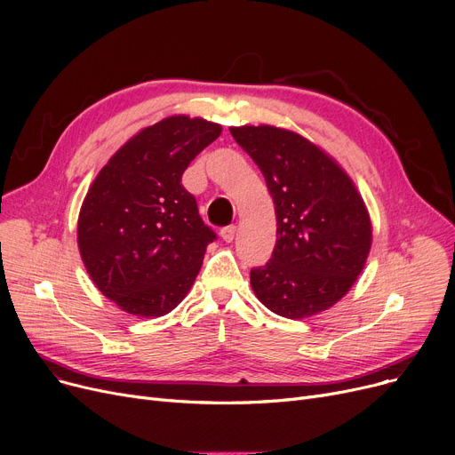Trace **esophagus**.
I'll use <instances>...</instances> for the list:
<instances>
[{"label":"esophagus","instance_id":"34e87169","mask_svg":"<svg viewBox=\"0 0 455 455\" xmlns=\"http://www.w3.org/2000/svg\"><path fill=\"white\" fill-rule=\"evenodd\" d=\"M234 235H235V227H234V225L225 227V228L221 230V237H223V242H227V243H230V242L234 240Z\"/></svg>","mask_w":455,"mask_h":455}]
</instances>
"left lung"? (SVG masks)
Returning a JSON list of instances; mask_svg holds the SVG:
<instances>
[{"instance_id":"1","label":"left lung","mask_w":455,"mask_h":455,"mask_svg":"<svg viewBox=\"0 0 455 455\" xmlns=\"http://www.w3.org/2000/svg\"><path fill=\"white\" fill-rule=\"evenodd\" d=\"M256 162L275 201L276 245L251 271L258 300L288 319L339 302L362 275L372 245L365 201L343 167L314 141L275 125L230 127Z\"/></svg>"}]
</instances>
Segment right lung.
I'll return each instance as SVG.
<instances>
[{"mask_svg":"<svg viewBox=\"0 0 455 455\" xmlns=\"http://www.w3.org/2000/svg\"><path fill=\"white\" fill-rule=\"evenodd\" d=\"M221 131L203 117H164L129 138L90 184L79 252L95 288L124 312L162 317L194 285L215 234L180 179Z\"/></svg>","mask_w":455,"mask_h":455,"instance_id":"1","label":"right lung"}]
</instances>
